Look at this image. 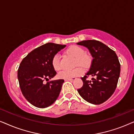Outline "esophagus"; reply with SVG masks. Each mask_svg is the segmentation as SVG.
Here are the masks:
<instances>
[{"mask_svg":"<svg viewBox=\"0 0 134 134\" xmlns=\"http://www.w3.org/2000/svg\"><path fill=\"white\" fill-rule=\"evenodd\" d=\"M76 77H72V78H69V79H65V81H72V80H76Z\"/></svg>","mask_w":134,"mask_h":134,"instance_id":"1","label":"esophagus"}]
</instances>
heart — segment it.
Instances as JSON below:
<instances>
[{
	"mask_svg": "<svg viewBox=\"0 0 134 134\" xmlns=\"http://www.w3.org/2000/svg\"><path fill=\"white\" fill-rule=\"evenodd\" d=\"M66 52L68 54L76 58V63L83 67L88 66L90 64V58L87 55L84 54V50L81 47L77 45H72L66 49ZM52 66L55 71L60 70L61 68L60 63V56L55 54L52 59ZM83 72V69L80 66H77L72 69H65L58 73V76L60 79H69L79 76Z\"/></svg>",
	"mask_w": 134,
	"mask_h": 134,
	"instance_id": "1",
	"label": "heart"
}]
</instances>
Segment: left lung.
<instances>
[{
    "mask_svg": "<svg viewBox=\"0 0 134 134\" xmlns=\"http://www.w3.org/2000/svg\"><path fill=\"white\" fill-rule=\"evenodd\" d=\"M88 49L93 57L89 71L82 77L83 86L79 94L90 103L98 105L106 101L114 93L120 74V63L115 51L96 40H85L77 43ZM88 75L94 76L91 81Z\"/></svg>",
    "mask_w": 134,
    "mask_h": 134,
    "instance_id": "left-lung-1",
    "label": "left lung"
}]
</instances>
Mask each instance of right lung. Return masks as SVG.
<instances>
[{"label":"right lung","instance_id":"add662e5","mask_svg":"<svg viewBox=\"0 0 134 134\" xmlns=\"http://www.w3.org/2000/svg\"><path fill=\"white\" fill-rule=\"evenodd\" d=\"M66 45L48 43L30 52L23 60L18 71V79L22 93L33 105L46 108L58 98L64 80H45L54 77L57 72L52 59Z\"/></svg>","mask_w":134,"mask_h":134}]
</instances>
